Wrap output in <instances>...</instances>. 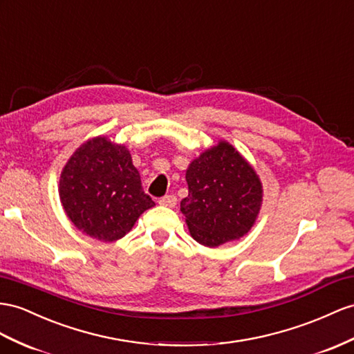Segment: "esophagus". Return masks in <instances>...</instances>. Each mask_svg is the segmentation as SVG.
Listing matches in <instances>:
<instances>
[{
    "instance_id": "34e87169",
    "label": "esophagus",
    "mask_w": 354,
    "mask_h": 354,
    "mask_svg": "<svg viewBox=\"0 0 354 354\" xmlns=\"http://www.w3.org/2000/svg\"><path fill=\"white\" fill-rule=\"evenodd\" d=\"M158 203H160L161 206L174 207V206L176 205V197H175L174 194H169V196H165V197H161V198H160V201H158Z\"/></svg>"
}]
</instances>
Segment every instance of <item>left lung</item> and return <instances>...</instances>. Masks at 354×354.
Listing matches in <instances>:
<instances>
[{
  "label": "left lung",
  "instance_id": "obj_1",
  "mask_svg": "<svg viewBox=\"0 0 354 354\" xmlns=\"http://www.w3.org/2000/svg\"><path fill=\"white\" fill-rule=\"evenodd\" d=\"M185 179L188 196L180 212L198 243L215 248L251 230L263 188L256 170L229 142L220 140L189 162Z\"/></svg>",
  "mask_w": 354,
  "mask_h": 354
}]
</instances>
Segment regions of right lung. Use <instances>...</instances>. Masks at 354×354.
I'll return each mask as SVG.
<instances>
[{
    "label": "right lung",
    "instance_id": "right-lung-1",
    "mask_svg": "<svg viewBox=\"0 0 354 354\" xmlns=\"http://www.w3.org/2000/svg\"><path fill=\"white\" fill-rule=\"evenodd\" d=\"M59 198L75 227L102 242L124 238L156 205L142 189L130 151L103 136L80 145L66 162Z\"/></svg>",
    "mask_w": 354,
    "mask_h": 354
}]
</instances>
